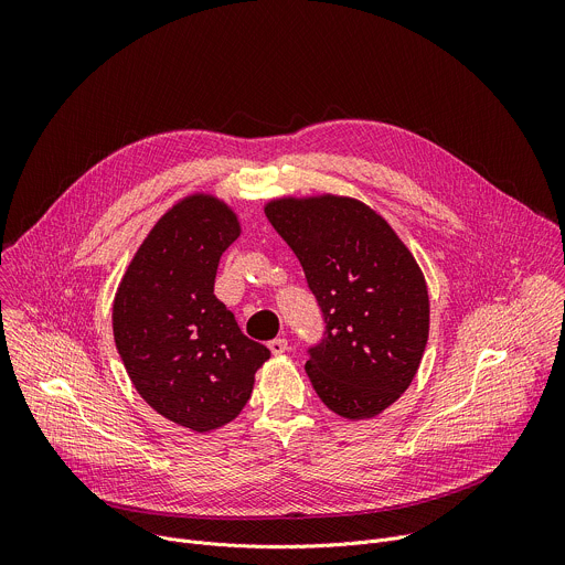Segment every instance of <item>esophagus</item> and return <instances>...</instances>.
I'll use <instances>...</instances> for the list:
<instances>
[{"instance_id":"1","label":"esophagus","mask_w":565,"mask_h":565,"mask_svg":"<svg viewBox=\"0 0 565 565\" xmlns=\"http://www.w3.org/2000/svg\"><path fill=\"white\" fill-rule=\"evenodd\" d=\"M268 349H270V353H273V355H281V353H286V349H288V340L277 338V340L268 342Z\"/></svg>"}]
</instances>
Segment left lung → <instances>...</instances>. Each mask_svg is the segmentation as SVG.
Here are the masks:
<instances>
[{
  "label": "left lung",
  "instance_id": "obj_1",
  "mask_svg": "<svg viewBox=\"0 0 565 565\" xmlns=\"http://www.w3.org/2000/svg\"><path fill=\"white\" fill-rule=\"evenodd\" d=\"M264 212L324 312V342L306 362L317 395L342 418H375L409 388L427 347L429 292L416 257L351 196H279Z\"/></svg>",
  "mask_w": 565,
  "mask_h": 565
}]
</instances>
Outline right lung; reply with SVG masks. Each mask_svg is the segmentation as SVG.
<instances>
[{"instance_id": "right-lung-1", "label": "right lung", "mask_w": 565, "mask_h": 565, "mask_svg": "<svg viewBox=\"0 0 565 565\" xmlns=\"http://www.w3.org/2000/svg\"><path fill=\"white\" fill-rule=\"evenodd\" d=\"M238 234V214L223 199H179L142 238L114 297V340L134 388L196 434L241 414L270 358L214 297L218 259Z\"/></svg>"}]
</instances>
